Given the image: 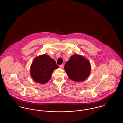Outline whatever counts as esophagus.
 I'll return each instance as SVG.
<instances>
[{"label":"esophagus","mask_w":123,"mask_h":123,"mask_svg":"<svg viewBox=\"0 0 123 123\" xmlns=\"http://www.w3.org/2000/svg\"><path fill=\"white\" fill-rule=\"evenodd\" d=\"M59 67H60V68L62 69V68L63 67V64H61V65H60L59 66Z\"/></svg>","instance_id":"esophagus-1"}]
</instances>
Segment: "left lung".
Instances as JSON below:
<instances>
[{
	"mask_svg": "<svg viewBox=\"0 0 123 123\" xmlns=\"http://www.w3.org/2000/svg\"><path fill=\"white\" fill-rule=\"evenodd\" d=\"M64 70L68 77L75 82L85 80L89 76L91 66L88 60L79 55H73L66 62Z\"/></svg>",
	"mask_w": 123,
	"mask_h": 123,
	"instance_id": "8db88e82",
	"label": "left lung"
}]
</instances>
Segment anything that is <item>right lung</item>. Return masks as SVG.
<instances>
[{
    "label": "right lung",
    "mask_w": 123,
    "mask_h": 123,
    "mask_svg": "<svg viewBox=\"0 0 123 123\" xmlns=\"http://www.w3.org/2000/svg\"><path fill=\"white\" fill-rule=\"evenodd\" d=\"M58 67L56 62L48 55H41L35 59L31 65V76L35 82L44 84L50 80L53 70Z\"/></svg>",
    "instance_id": "right-lung-1"
}]
</instances>
